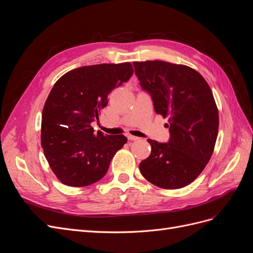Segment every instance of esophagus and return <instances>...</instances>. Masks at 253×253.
Returning a JSON list of instances; mask_svg holds the SVG:
<instances>
[{"instance_id": "esophagus-1", "label": "esophagus", "mask_w": 253, "mask_h": 253, "mask_svg": "<svg viewBox=\"0 0 253 253\" xmlns=\"http://www.w3.org/2000/svg\"><path fill=\"white\" fill-rule=\"evenodd\" d=\"M127 138H128V140H132V141H136V140H139L140 138L139 137H137V136H134V135H127Z\"/></svg>"}]
</instances>
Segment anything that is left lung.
I'll return each instance as SVG.
<instances>
[{
	"mask_svg": "<svg viewBox=\"0 0 253 253\" xmlns=\"http://www.w3.org/2000/svg\"><path fill=\"white\" fill-rule=\"evenodd\" d=\"M141 87L152 95L156 114L169 117L168 143L148 139L150 156L143 177L163 189L183 188L197 178L212 156L218 133V110L212 90L193 68L166 61L133 62Z\"/></svg>",
	"mask_w": 253,
	"mask_h": 253,
	"instance_id": "1",
	"label": "left lung"
}]
</instances>
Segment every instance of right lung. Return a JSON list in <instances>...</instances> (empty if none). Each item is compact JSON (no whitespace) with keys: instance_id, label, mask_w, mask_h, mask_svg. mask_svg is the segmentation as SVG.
Listing matches in <instances>:
<instances>
[{"instance_id":"obj_1","label":"right lung","mask_w":253,"mask_h":253,"mask_svg":"<svg viewBox=\"0 0 253 253\" xmlns=\"http://www.w3.org/2000/svg\"><path fill=\"white\" fill-rule=\"evenodd\" d=\"M129 62L75 68L55 83L45 101L41 145L51 171L66 186L85 187L100 180L127 139L94 133L90 124L108 104L111 91L133 75Z\"/></svg>"}]
</instances>
